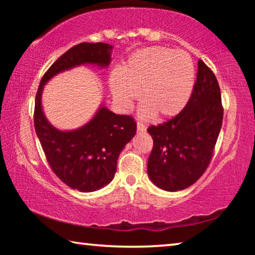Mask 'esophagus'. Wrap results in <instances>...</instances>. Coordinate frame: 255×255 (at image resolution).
Returning a JSON list of instances; mask_svg holds the SVG:
<instances>
[{"instance_id": "34e87169", "label": "esophagus", "mask_w": 255, "mask_h": 255, "mask_svg": "<svg viewBox=\"0 0 255 255\" xmlns=\"http://www.w3.org/2000/svg\"><path fill=\"white\" fill-rule=\"evenodd\" d=\"M137 130L138 131H145L146 127L141 123H137Z\"/></svg>"}]
</instances>
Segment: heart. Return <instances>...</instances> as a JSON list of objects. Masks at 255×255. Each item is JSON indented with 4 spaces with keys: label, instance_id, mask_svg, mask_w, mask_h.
Listing matches in <instances>:
<instances>
[{
    "label": "heart",
    "instance_id": "b5f03b06",
    "mask_svg": "<svg viewBox=\"0 0 255 255\" xmlns=\"http://www.w3.org/2000/svg\"><path fill=\"white\" fill-rule=\"evenodd\" d=\"M195 67L189 54L165 47H149L133 54L110 77L116 100L128 109L139 94L140 114L156 119L175 117L191 96Z\"/></svg>",
    "mask_w": 255,
    "mask_h": 255
}]
</instances>
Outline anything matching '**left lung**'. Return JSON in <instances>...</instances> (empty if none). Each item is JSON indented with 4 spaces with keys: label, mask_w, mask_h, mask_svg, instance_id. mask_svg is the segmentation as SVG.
<instances>
[{
    "label": "left lung",
    "mask_w": 255,
    "mask_h": 255,
    "mask_svg": "<svg viewBox=\"0 0 255 255\" xmlns=\"http://www.w3.org/2000/svg\"><path fill=\"white\" fill-rule=\"evenodd\" d=\"M223 115L217 79L199 59L197 81L187 106L175 117L147 129L154 141L147 173L156 187L179 191L205 173L221 131Z\"/></svg>",
    "instance_id": "1"
}]
</instances>
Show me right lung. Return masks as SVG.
I'll list each match as a JSON object with an SVG mask.
<instances>
[{
	"label": "right lung",
	"mask_w": 255,
	"mask_h": 255,
	"mask_svg": "<svg viewBox=\"0 0 255 255\" xmlns=\"http://www.w3.org/2000/svg\"><path fill=\"white\" fill-rule=\"evenodd\" d=\"M111 51L112 46L105 42H82L72 47L42 76L34 101V129L47 162L59 180L81 192L96 191L111 182L119 154L136 133L135 120L101 106L84 126L59 130L45 117L41 94L47 82L64 71L84 64L107 67Z\"/></svg>",
	"instance_id": "add662e5"
}]
</instances>
